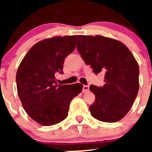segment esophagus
I'll list each match as a JSON object with an SVG mask.
<instances>
[{
    "mask_svg": "<svg viewBox=\"0 0 152 152\" xmlns=\"http://www.w3.org/2000/svg\"><path fill=\"white\" fill-rule=\"evenodd\" d=\"M89 90V86H86L84 85L83 87V92H86L87 91Z\"/></svg>",
    "mask_w": 152,
    "mask_h": 152,
    "instance_id": "1",
    "label": "esophagus"
}]
</instances>
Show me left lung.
I'll return each mask as SVG.
<instances>
[{
  "instance_id": "obj_1",
  "label": "left lung",
  "mask_w": 152,
  "mask_h": 152,
  "mask_svg": "<svg viewBox=\"0 0 152 152\" xmlns=\"http://www.w3.org/2000/svg\"><path fill=\"white\" fill-rule=\"evenodd\" d=\"M77 49L94 72L104 73V84L91 85L95 101L89 107L94 118L116 122L132 107L139 89V66L132 53L123 43L102 36L79 35Z\"/></svg>"
}]
</instances>
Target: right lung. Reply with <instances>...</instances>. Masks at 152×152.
I'll return each mask as SVG.
<instances>
[{
    "instance_id": "add662e5",
    "label": "right lung",
    "mask_w": 152,
    "mask_h": 152,
    "mask_svg": "<svg viewBox=\"0 0 152 152\" xmlns=\"http://www.w3.org/2000/svg\"><path fill=\"white\" fill-rule=\"evenodd\" d=\"M77 37H55L39 42L18 67L16 82L22 104L28 115L43 126L64 120L72 99L82 91V84L58 85L55 76L63 74L64 62L75 49Z\"/></svg>"
}]
</instances>
